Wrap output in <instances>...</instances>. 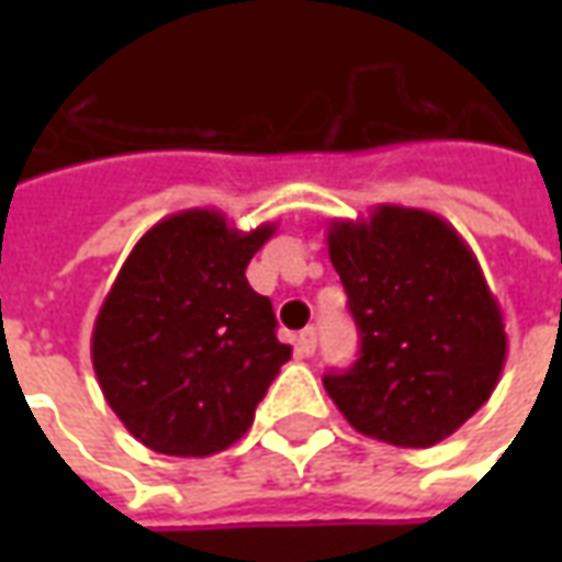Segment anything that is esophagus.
Masks as SVG:
<instances>
[{
    "label": "esophagus",
    "instance_id": "obj_1",
    "mask_svg": "<svg viewBox=\"0 0 562 562\" xmlns=\"http://www.w3.org/2000/svg\"><path fill=\"white\" fill-rule=\"evenodd\" d=\"M313 352H316V328H304L297 334V355L310 358Z\"/></svg>",
    "mask_w": 562,
    "mask_h": 562
}]
</instances>
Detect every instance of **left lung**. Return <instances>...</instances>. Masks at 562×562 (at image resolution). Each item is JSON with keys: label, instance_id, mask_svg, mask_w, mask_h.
Masks as SVG:
<instances>
[{"label": "left lung", "instance_id": "left-lung-1", "mask_svg": "<svg viewBox=\"0 0 562 562\" xmlns=\"http://www.w3.org/2000/svg\"><path fill=\"white\" fill-rule=\"evenodd\" d=\"M328 256L349 294L361 352L325 391L358 434L430 448L494 394L506 325L479 258L442 216L379 204L337 220Z\"/></svg>", "mask_w": 562, "mask_h": 562}]
</instances>
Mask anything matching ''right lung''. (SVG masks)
I'll return each mask as SVG.
<instances>
[{
    "label": "right lung",
    "mask_w": 562,
    "mask_h": 562,
    "mask_svg": "<svg viewBox=\"0 0 562 562\" xmlns=\"http://www.w3.org/2000/svg\"><path fill=\"white\" fill-rule=\"evenodd\" d=\"M277 225L237 232L220 210L156 222L116 273L92 328V367L108 406L138 442L207 458L249 430L292 346L246 282Z\"/></svg>",
    "instance_id": "obj_1"
}]
</instances>
